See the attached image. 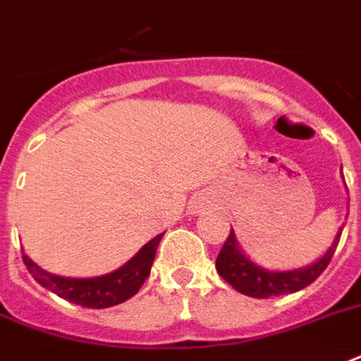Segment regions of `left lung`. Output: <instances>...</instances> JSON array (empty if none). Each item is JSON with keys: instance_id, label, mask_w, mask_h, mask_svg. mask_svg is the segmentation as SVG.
Here are the masks:
<instances>
[{"instance_id": "obj_1", "label": "left lung", "mask_w": 361, "mask_h": 361, "mask_svg": "<svg viewBox=\"0 0 361 361\" xmlns=\"http://www.w3.org/2000/svg\"><path fill=\"white\" fill-rule=\"evenodd\" d=\"M341 234H343V226L338 228L331 247L327 249L324 257L314 264L297 268V270H286V272H270V270L257 267L253 261H249L242 247L238 245L234 230H230L228 238L216 257V272L221 274L222 280L228 281L235 291L247 295V297H255V299H268V297H276V295L295 293V291H300L310 286L314 280H318L319 274L324 272L331 261Z\"/></svg>"}]
</instances>
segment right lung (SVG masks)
<instances>
[{
	"instance_id": "obj_1",
	"label": "right lung",
	"mask_w": 361,
	"mask_h": 361,
	"mask_svg": "<svg viewBox=\"0 0 361 361\" xmlns=\"http://www.w3.org/2000/svg\"><path fill=\"white\" fill-rule=\"evenodd\" d=\"M161 238L164 234H158L123 267L104 276H97V278H62V276L45 272L28 255H23V261L39 286L53 291L62 299L85 306V308H108V306L126 302L133 295H137L146 278L150 276L152 262L156 259V249Z\"/></svg>"
}]
</instances>
